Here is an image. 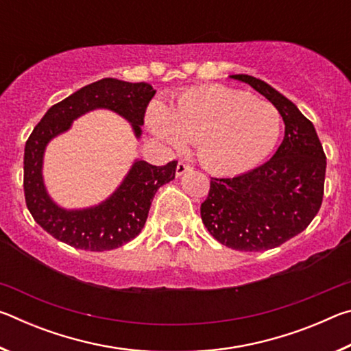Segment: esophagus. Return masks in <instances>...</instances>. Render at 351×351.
I'll use <instances>...</instances> for the list:
<instances>
[{
	"instance_id": "34e87169",
	"label": "esophagus",
	"mask_w": 351,
	"mask_h": 351,
	"mask_svg": "<svg viewBox=\"0 0 351 351\" xmlns=\"http://www.w3.org/2000/svg\"><path fill=\"white\" fill-rule=\"evenodd\" d=\"M190 170H192V167H190L187 162L180 161L176 165V176H181V175L186 173V171H190Z\"/></svg>"
}]
</instances>
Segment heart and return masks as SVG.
<instances>
[{"instance_id": "1", "label": "heart", "mask_w": 351, "mask_h": 351, "mask_svg": "<svg viewBox=\"0 0 351 351\" xmlns=\"http://www.w3.org/2000/svg\"><path fill=\"white\" fill-rule=\"evenodd\" d=\"M148 125L159 139L181 148L197 144L207 170L237 175L265 161L282 133V116L274 105L223 85L182 93L169 111L154 104Z\"/></svg>"}]
</instances>
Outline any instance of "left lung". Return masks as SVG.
<instances>
[{"label":"left lung","instance_id":"left-lung-1","mask_svg":"<svg viewBox=\"0 0 351 351\" xmlns=\"http://www.w3.org/2000/svg\"><path fill=\"white\" fill-rule=\"evenodd\" d=\"M269 100L285 122V138L268 162L232 178H210L201 219L209 234L235 251L260 252L308 228L322 206L326 156L311 121L274 88L235 74Z\"/></svg>","mask_w":351,"mask_h":351}]
</instances>
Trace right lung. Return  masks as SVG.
Returning a JSON list of instances; mask_svg holds the SVG:
<instances>
[{"label": "right lung", "instance_id": "1", "mask_svg": "<svg viewBox=\"0 0 351 351\" xmlns=\"http://www.w3.org/2000/svg\"><path fill=\"white\" fill-rule=\"evenodd\" d=\"M154 93L153 86L144 82L102 79L83 86L47 110L26 141L23 180L27 209L47 234L75 249L93 252L111 251L139 235L154 193L175 180L178 161L162 167L136 161L111 198L83 210H64L52 203L41 178V164L47 142L66 132L75 117L94 108L119 112L132 122L136 136H141V125H144L147 106Z\"/></svg>", "mask_w": 351, "mask_h": 351}]
</instances>
